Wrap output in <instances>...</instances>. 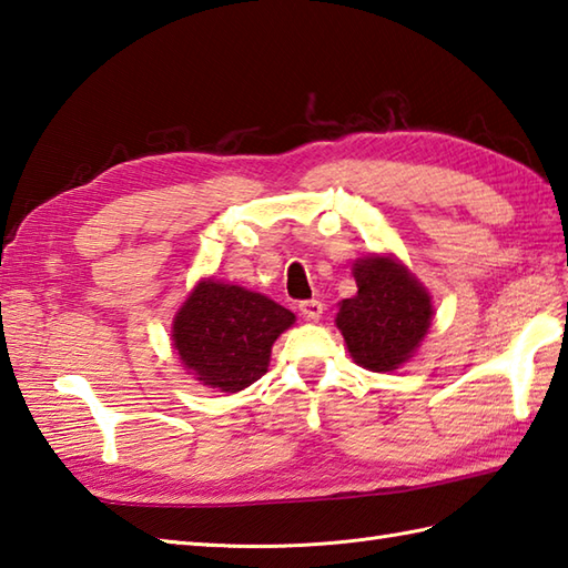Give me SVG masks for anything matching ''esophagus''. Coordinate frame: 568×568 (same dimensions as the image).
Wrapping results in <instances>:
<instances>
[{
    "instance_id": "esophagus-1",
    "label": "esophagus",
    "mask_w": 568,
    "mask_h": 568,
    "mask_svg": "<svg viewBox=\"0 0 568 568\" xmlns=\"http://www.w3.org/2000/svg\"><path fill=\"white\" fill-rule=\"evenodd\" d=\"M298 311L306 321H318L323 316V304L318 298H308V301H301Z\"/></svg>"
}]
</instances>
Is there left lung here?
I'll use <instances>...</instances> for the list:
<instances>
[{"label": "left lung", "mask_w": 568, "mask_h": 568, "mask_svg": "<svg viewBox=\"0 0 568 568\" xmlns=\"http://www.w3.org/2000/svg\"><path fill=\"white\" fill-rule=\"evenodd\" d=\"M352 274L357 294L339 304L335 323L359 367L394 372L413 357L430 327V294L394 257L357 260Z\"/></svg>", "instance_id": "8db88e82"}]
</instances>
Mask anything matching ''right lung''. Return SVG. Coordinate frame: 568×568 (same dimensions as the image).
Here are the masks:
<instances>
[{
	"label": "right lung",
	"instance_id": "add662e5",
	"mask_svg": "<svg viewBox=\"0 0 568 568\" xmlns=\"http://www.w3.org/2000/svg\"><path fill=\"white\" fill-rule=\"evenodd\" d=\"M294 321L264 294L204 280L174 316L172 345L196 382L235 394L267 372L274 339Z\"/></svg>",
	"mask_w": 568,
	"mask_h": 568
}]
</instances>
